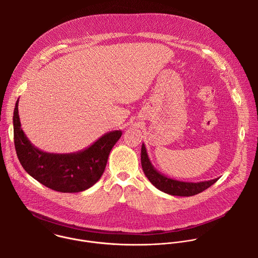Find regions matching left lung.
I'll use <instances>...</instances> for the list:
<instances>
[{"label": "left lung", "instance_id": "8db88e82", "mask_svg": "<svg viewBox=\"0 0 258 258\" xmlns=\"http://www.w3.org/2000/svg\"><path fill=\"white\" fill-rule=\"evenodd\" d=\"M141 163H142V168L145 175L148 177V179L151 181L152 185L156 187L158 190L173 196H185V197L194 196L196 194L203 192L210 186H212L213 183L219 178V177H216L210 180L192 182V181H181V180L167 177L166 175L159 172L153 166V164L149 159L148 153H147L145 144L142 145Z\"/></svg>", "mask_w": 258, "mask_h": 258}]
</instances>
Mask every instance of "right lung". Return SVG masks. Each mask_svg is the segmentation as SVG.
I'll list each match as a JSON object with an SVG mask.
<instances>
[{
  "label": "right lung",
  "mask_w": 258,
  "mask_h": 258,
  "mask_svg": "<svg viewBox=\"0 0 258 258\" xmlns=\"http://www.w3.org/2000/svg\"><path fill=\"white\" fill-rule=\"evenodd\" d=\"M17 100L13 114L14 144L25 171L44 186L62 193L85 191L102 176L110 151L122 135L112 131L103 135L88 148L75 153L44 152L34 147L21 128Z\"/></svg>",
  "instance_id": "right-lung-1"
}]
</instances>
